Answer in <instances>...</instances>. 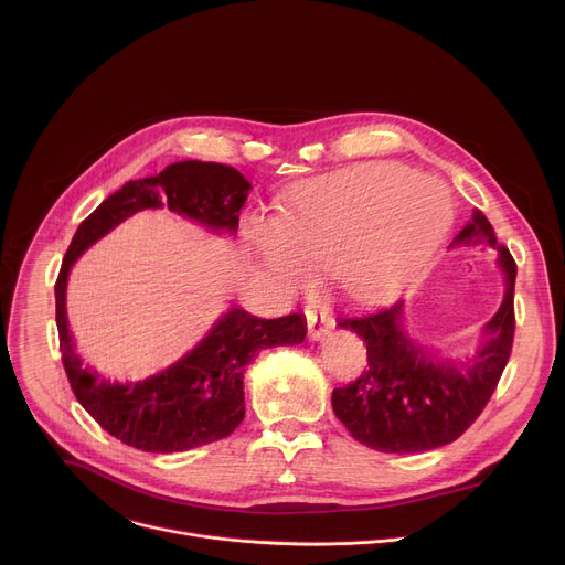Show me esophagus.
Masks as SVG:
<instances>
[{
    "label": "esophagus",
    "mask_w": 565,
    "mask_h": 565,
    "mask_svg": "<svg viewBox=\"0 0 565 565\" xmlns=\"http://www.w3.org/2000/svg\"><path fill=\"white\" fill-rule=\"evenodd\" d=\"M306 324H308L310 340H321L333 329V319L327 312H317L310 308L306 310Z\"/></svg>",
    "instance_id": "obj_1"
}]
</instances>
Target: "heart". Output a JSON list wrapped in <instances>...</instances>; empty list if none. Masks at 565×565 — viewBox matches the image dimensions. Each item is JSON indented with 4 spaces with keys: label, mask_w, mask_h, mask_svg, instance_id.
I'll list each match as a JSON object with an SVG mask.
<instances>
[{
    "label": "heart",
    "mask_w": 565,
    "mask_h": 565,
    "mask_svg": "<svg viewBox=\"0 0 565 565\" xmlns=\"http://www.w3.org/2000/svg\"><path fill=\"white\" fill-rule=\"evenodd\" d=\"M443 183L397 163H362L301 185L286 218H255L248 241L286 288L329 270L353 301L405 284L445 230Z\"/></svg>",
    "instance_id": "1"
}]
</instances>
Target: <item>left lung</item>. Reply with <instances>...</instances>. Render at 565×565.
Here are the masks:
<instances>
[{
	"instance_id": "obj_1",
	"label": "left lung",
	"mask_w": 565,
	"mask_h": 565,
	"mask_svg": "<svg viewBox=\"0 0 565 565\" xmlns=\"http://www.w3.org/2000/svg\"><path fill=\"white\" fill-rule=\"evenodd\" d=\"M460 244L497 248L508 284L499 312L486 327L488 340L469 362H436L414 344L402 331V301L338 321L364 340L369 369L333 391V412L371 449L416 454L449 445L469 429L497 391L514 342L516 264L478 210L451 246Z\"/></svg>"
}]
</instances>
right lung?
I'll return each mask as SVG.
<instances>
[{
	"label": "right lung",
	"mask_w": 565,
	"mask_h": 565,
	"mask_svg": "<svg viewBox=\"0 0 565 565\" xmlns=\"http://www.w3.org/2000/svg\"><path fill=\"white\" fill-rule=\"evenodd\" d=\"M250 183L230 166L183 160L158 177L129 181L105 199L75 230L55 281V321L71 388L89 416L129 447L172 454L230 436L246 416L244 373L262 349L299 344V312L277 319L244 308L227 310L185 358L142 382H107L83 366L66 327V277L73 262L131 214L170 207L196 223L234 234Z\"/></svg>",
	"instance_id": "add662e5"
}]
</instances>
